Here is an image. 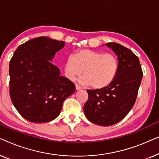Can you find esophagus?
Masks as SVG:
<instances>
[{"label": "esophagus", "mask_w": 159, "mask_h": 159, "mask_svg": "<svg viewBox=\"0 0 159 159\" xmlns=\"http://www.w3.org/2000/svg\"><path fill=\"white\" fill-rule=\"evenodd\" d=\"M76 90H82V88L80 86L78 85V84H76Z\"/></svg>", "instance_id": "34e87169"}]
</instances>
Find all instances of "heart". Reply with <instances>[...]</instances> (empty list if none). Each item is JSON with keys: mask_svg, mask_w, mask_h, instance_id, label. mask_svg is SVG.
<instances>
[{"mask_svg": "<svg viewBox=\"0 0 159 159\" xmlns=\"http://www.w3.org/2000/svg\"><path fill=\"white\" fill-rule=\"evenodd\" d=\"M119 70V60L114 54L104 53L92 50H80L69 56L64 66V75L69 80H75L82 75L80 83L103 89L112 83Z\"/></svg>", "mask_w": 159, "mask_h": 159, "instance_id": "obj_1", "label": "heart"}]
</instances>
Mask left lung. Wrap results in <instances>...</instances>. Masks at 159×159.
Returning a JSON list of instances; mask_svg holds the SVG:
<instances>
[{
    "instance_id": "1",
    "label": "left lung",
    "mask_w": 159,
    "mask_h": 159,
    "mask_svg": "<svg viewBox=\"0 0 159 159\" xmlns=\"http://www.w3.org/2000/svg\"><path fill=\"white\" fill-rule=\"evenodd\" d=\"M119 60V70L112 83L103 89L88 90L84 113L91 122L111 126L125 118L135 103L143 78L139 58L119 43H108Z\"/></svg>"
}]
</instances>
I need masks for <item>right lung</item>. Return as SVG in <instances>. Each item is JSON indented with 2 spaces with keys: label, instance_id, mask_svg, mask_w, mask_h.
<instances>
[{
  "label": "right lung",
  "instance_id": "1",
  "mask_svg": "<svg viewBox=\"0 0 159 159\" xmlns=\"http://www.w3.org/2000/svg\"><path fill=\"white\" fill-rule=\"evenodd\" d=\"M64 41L39 37L17 48L9 63V93L14 107L27 120L44 123L59 115L75 85L60 75L51 61Z\"/></svg>",
  "mask_w": 159,
  "mask_h": 159
}]
</instances>
